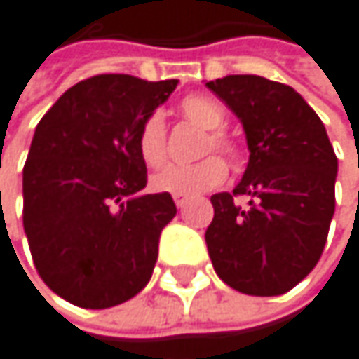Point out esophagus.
<instances>
[{"label": "esophagus", "mask_w": 359, "mask_h": 359, "mask_svg": "<svg viewBox=\"0 0 359 359\" xmlns=\"http://www.w3.org/2000/svg\"><path fill=\"white\" fill-rule=\"evenodd\" d=\"M187 200H189L187 196H174V204H176L178 208H183V206L187 204Z\"/></svg>", "instance_id": "obj_1"}]
</instances>
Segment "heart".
I'll list each match as a JSON object with an SVG mask.
<instances>
[{
  "instance_id": "heart-1",
  "label": "heart",
  "mask_w": 359,
  "mask_h": 359,
  "mask_svg": "<svg viewBox=\"0 0 359 359\" xmlns=\"http://www.w3.org/2000/svg\"><path fill=\"white\" fill-rule=\"evenodd\" d=\"M181 113L202 130H208L206 138L202 140L200 155H208L215 149L236 161L240 157V149L236 142L223 134V126L227 121L225 109L208 98V96H189L181 102ZM136 149L140 159L149 168H157L165 159V123L161 113H151L136 136ZM227 178V163L217 157L208 155L194 163H168L151 176V189L161 194L174 196H194L204 194L219 187Z\"/></svg>"
}]
</instances>
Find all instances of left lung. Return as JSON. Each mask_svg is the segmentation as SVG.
I'll return each instance as SVG.
<instances>
[{
    "mask_svg": "<svg viewBox=\"0 0 359 359\" xmlns=\"http://www.w3.org/2000/svg\"><path fill=\"white\" fill-rule=\"evenodd\" d=\"M242 121L250 159L233 194H215L206 229L217 276L238 292L278 297L318 265L334 215L337 155L318 113L259 75L206 83ZM246 195L249 204H235Z\"/></svg>",
    "mask_w": 359,
    "mask_h": 359,
    "instance_id": "obj_1",
    "label": "left lung"
}]
</instances>
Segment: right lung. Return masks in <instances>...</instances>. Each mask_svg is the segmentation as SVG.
I'll return each instance as SVG.
<instances>
[{"instance_id": "obj_1", "label": "right lung", "mask_w": 359, "mask_h": 359, "mask_svg": "<svg viewBox=\"0 0 359 359\" xmlns=\"http://www.w3.org/2000/svg\"><path fill=\"white\" fill-rule=\"evenodd\" d=\"M178 79L94 75L69 88L35 128L22 170V225L39 278L65 301L107 309L151 280L170 194H142L136 136Z\"/></svg>"}]
</instances>
